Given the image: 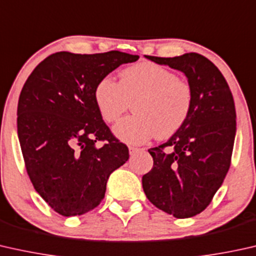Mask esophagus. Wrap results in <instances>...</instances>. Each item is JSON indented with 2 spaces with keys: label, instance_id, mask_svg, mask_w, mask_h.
I'll return each instance as SVG.
<instances>
[{
  "label": "esophagus",
  "instance_id": "esophagus-1",
  "mask_svg": "<svg viewBox=\"0 0 256 256\" xmlns=\"http://www.w3.org/2000/svg\"><path fill=\"white\" fill-rule=\"evenodd\" d=\"M129 154L130 156H134L136 152H138L140 150H143V149H140V148H135V146H129Z\"/></svg>",
  "mask_w": 256,
  "mask_h": 256
}]
</instances>
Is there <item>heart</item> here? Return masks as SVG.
<instances>
[{
    "label": "heart",
    "mask_w": 256,
    "mask_h": 256,
    "mask_svg": "<svg viewBox=\"0 0 256 256\" xmlns=\"http://www.w3.org/2000/svg\"><path fill=\"white\" fill-rule=\"evenodd\" d=\"M94 100L106 122H116L132 102L135 114L114 126L118 138L143 144L158 135L168 138L179 130L190 116V85L164 66L142 62L120 72V82L104 77L94 88Z\"/></svg>",
    "instance_id": "1"
}]
</instances>
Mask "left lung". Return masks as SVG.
<instances>
[{"label": "left lung", "instance_id": "obj_1", "mask_svg": "<svg viewBox=\"0 0 256 256\" xmlns=\"http://www.w3.org/2000/svg\"><path fill=\"white\" fill-rule=\"evenodd\" d=\"M184 72L192 91L190 116L176 134L149 149L154 168L142 178L154 206L176 218L202 212L222 186L231 164L236 130L231 90L220 69L206 56H148Z\"/></svg>", "mask_w": 256, "mask_h": 256}]
</instances>
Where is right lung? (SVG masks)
Masks as SVG:
<instances>
[{
  "mask_svg": "<svg viewBox=\"0 0 256 256\" xmlns=\"http://www.w3.org/2000/svg\"><path fill=\"white\" fill-rule=\"evenodd\" d=\"M138 55L58 52L36 66L22 88L17 132L30 180L64 217L99 206L107 180L129 158L94 100L98 82ZM105 142L98 147L96 142Z\"/></svg>",
  "mask_w": 256,
  "mask_h": 256,
  "instance_id": "obj_1",
  "label": "right lung"
}]
</instances>
